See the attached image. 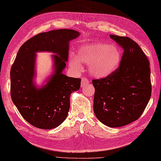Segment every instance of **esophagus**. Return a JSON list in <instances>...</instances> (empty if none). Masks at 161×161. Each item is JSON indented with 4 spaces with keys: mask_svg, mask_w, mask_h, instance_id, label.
Listing matches in <instances>:
<instances>
[{
    "mask_svg": "<svg viewBox=\"0 0 161 161\" xmlns=\"http://www.w3.org/2000/svg\"><path fill=\"white\" fill-rule=\"evenodd\" d=\"M88 84H89V81L87 79V78H86V77L82 78V79H81V88L85 87L86 86L88 85Z\"/></svg>",
    "mask_w": 161,
    "mask_h": 161,
    "instance_id": "obj_1",
    "label": "esophagus"
}]
</instances>
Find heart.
Masks as SVG:
<instances>
[{"instance_id": "heart-1", "label": "heart", "mask_w": 161, "mask_h": 161, "mask_svg": "<svg viewBox=\"0 0 161 161\" xmlns=\"http://www.w3.org/2000/svg\"><path fill=\"white\" fill-rule=\"evenodd\" d=\"M122 52L116 45L103 42L86 44L71 53L69 63L74 71H81L82 63H88L90 73L97 78H105L116 71L122 60Z\"/></svg>"}]
</instances>
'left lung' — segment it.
I'll return each instance as SVG.
<instances>
[{"label": "left lung", "mask_w": 161, "mask_h": 161, "mask_svg": "<svg viewBox=\"0 0 161 161\" xmlns=\"http://www.w3.org/2000/svg\"><path fill=\"white\" fill-rule=\"evenodd\" d=\"M124 53L116 71L103 79L94 80L93 109L96 117L109 127L129 125L141 116L150 99V63L134 41L110 35Z\"/></svg>", "instance_id": "8db88e82"}]
</instances>
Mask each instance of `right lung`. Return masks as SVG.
<instances>
[{
    "label": "right lung",
    "instance_id": "1",
    "mask_svg": "<svg viewBox=\"0 0 161 161\" xmlns=\"http://www.w3.org/2000/svg\"><path fill=\"white\" fill-rule=\"evenodd\" d=\"M80 32L59 29L42 32L19 48L11 69V97L19 112L31 125L41 129L58 126L67 118L70 96L80 88L81 80L63 73L68 61L69 42ZM51 52L53 71L41 85H36V53Z\"/></svg>",
    "mask_w": 161,
    "mask_h": 161
}]
</instances>
